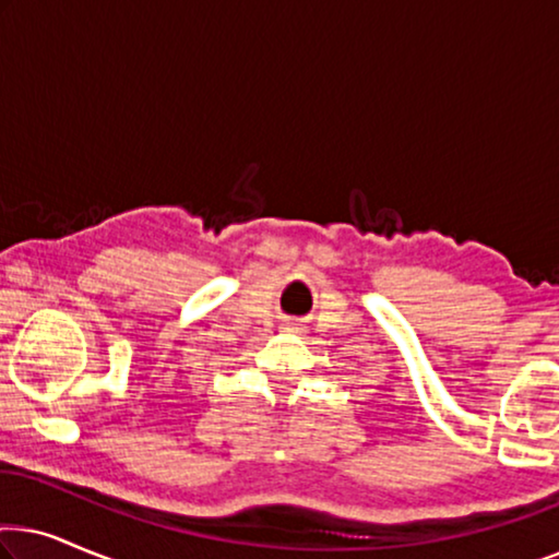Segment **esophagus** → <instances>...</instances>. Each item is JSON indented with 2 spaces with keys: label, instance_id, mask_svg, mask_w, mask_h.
I'll return each mask as SVG.
<instances>
[{
  "label": "esophagus",
  "instance_id": "esophagus-1",
  "mask_svg": "<svg viewBox=\"0 0 559 559\" xmlns=\"http://www.w3.org/2000/svg\"><path fill=\"white\" fill-rule=\"evenodd\" d=\"M285 331L300 333V331H302V328H300V323H295V320H287V323H285Z\"/></svg>",
  "mask_w": 559,
  "mask_h": 559
}]
</instances>
